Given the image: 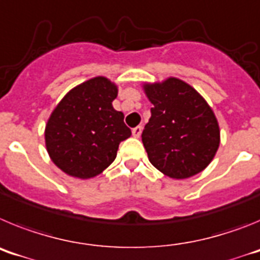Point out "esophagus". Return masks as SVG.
I'll return each instance as SVG.
<instances>
[{"label": "esophagus", "instance_id": "34e87169", "mask_svg": "<svg viewBox=\"0 0 260 260\" xmlns=\"http://www.w3.org/2000/svg\"><path fill=\"white\" fill-rule=\"evenodd\" d=\"M142 130H143V127H142V126H137V127L133 128V137H134V138L141 137Z\"/></svg>", "mask_w": 260, "mask_h": 260}]
</instances>
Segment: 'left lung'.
I'll return each instance as SVG.
<instances>
[{"label": "left lung", "mask_w": 260, "mask_h": 260, "mask_svg": "<svg viewBox=\"0 0 260 260\" xmlns=\"http://www.w3.org/2000/svg\"><path fill=\"white\" fill-rule=\"evenodd\" d=\"M153 108L142 142L151 164L165 176L183 180L210 165L220 146V127L212 108L178 78L143 83Z\"/></svg>", "instance_id": "1"}]
</instances>
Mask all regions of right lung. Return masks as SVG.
<instances>
[{
	"label": "right lung",
	"mask_w": 260,
	"mask_h": 260,
	"mask_svg": "<svg viewBox=\"0 0 260 260\" xmlns=\"http://www.w3.org/2000/svg\"><path fill=\"white\" fill-rule=\"evenodd\" d=\"M118 87L95 77L71 88L45 125L48 155L63 173L80 180L99 176L117 156L119 143L132 135L123 113L113 108Z\"/></svg>",
	"instance_id": "1"
}]
</instances>
